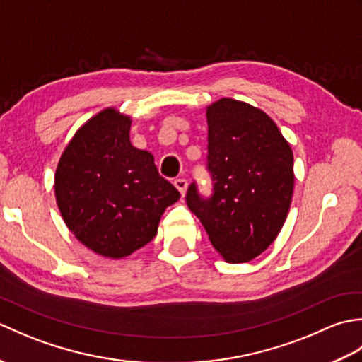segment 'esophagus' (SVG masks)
<instances>
[{
    "label": "esophagus",
    "instance_id": "obj_1",
    "mask_svg": "<svg viewBox=\"0 0 362 362\" xmlns=\"http://www.w3.org/2000/svg\"><path fill=\"white\" fill-rule=\"evenodd\" d=\"M174 187L179 189V193H180V196L183 197L185 196V193H187V188H188V182L185 180V179H175L174 180Z\"/></svg>",
    "mask_w": 362,
    "mask_h": 362
}]
</instances>
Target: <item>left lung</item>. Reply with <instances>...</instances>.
<instances>
[{
  "label": "left lung",
  "instance_id": "8db88e82",
  "mask_svg": "<svg viewBox=\"0 0 362 362\" xmlns=\"http://www.w3.org/2000/svg\"><path fill=\"white\" fill-rule=\"evenodd\" d=\"M213 193L196 182L188 209L228 263H245L274 243L286 221L294 189V157L275 122L245 103L222 98L206 109Z\"/></svg>",
  "mask_w": 362,
  "mask_h": 362
}]
</instances>
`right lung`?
Here are the masks:
<instances>
[{"mask_svg":"<svg viewBox=\"0 0 362 362\" xmlns=\"http://www.w3.org/2000/svg\"><path fill=\"white\" fill-rule=\"evenodd\" d=\"M130 118L107 109L68 143L56 171V199L66 227L98 255L122 258L157 233L180 193L163 179L148 151L129 140Z\"/></svg>","mask_w":362,"mask_h":362,"instance_id":"right-lung-1","label":"right lung"}]
</instances>
